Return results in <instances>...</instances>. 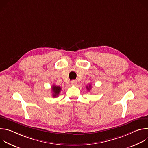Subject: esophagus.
<instances>
[{
    "label": "esophagus",
    "mask_w": 148,
    "mask_h": 148,
    "mask_svg": "<svg viewBox=\"0 0 148 148\" xmlns=\"http://www.w3.org/2000/svg\"><path fill=\"white\" fill-rule=\"evenodd\" d=\"M77 83V82L75 80H73V81H71V85H73V86H75Z\"/></svg>",
    "instance_id": "esophagus-1"
}]
</instances>
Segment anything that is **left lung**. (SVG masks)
Wrapping results in <instances>:
<instances>
[{
    "label": "left lung",
    "mask_w": 148,
    "mask_h": 148,
    "mask_svg": "<svg viewBox=\"0 0 148 148\" xmlns=\"http://www.w3.org/2000/svg\"><path fill=\"white\" fill-rule=\"evenodd\" d=\"M91 84H90L89 86H87V90H88V91H90V89H91Z\"/></svg>",
    "instance_id": "8db88e82"
}]
</instances>
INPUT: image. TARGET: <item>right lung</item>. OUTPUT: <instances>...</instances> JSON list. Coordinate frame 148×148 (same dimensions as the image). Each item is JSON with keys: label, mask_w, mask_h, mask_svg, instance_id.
Masks as SVG:
<instances>
[{"label": "right lung", "mask_w": 148, "mask_h": 148, "mask_svg": "<svg viewBox=\"0 0 148 148\" xmlns=\"http://www.w3.org/2000/svg\"><path fill=\"white\" fill-rule=\"evenodd\" d=\"M52 88V92H53V97H57L58 96L61 90V88L59 86H56L55 85H53Z\"/></svg>", "instance_id": "obj_1"}]
</instances>
